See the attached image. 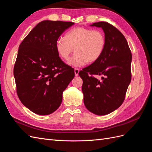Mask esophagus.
I'll list each match as a JSON object with an SVG mask.
<instances>
[{"label": "esophagus", "instance_id": "34e87169", "mask_svg": "<svg viewBox=\"0 0 152 152\" xmlns=\"http://www.w3.org/2000/svg\"><path fill=\"white\" fill-rule=\"evenodd\" d=\"M74 72H75V75L77 76L79 75V70L78 68H75L74 69Z\"/></svg>", "mask_w": 152, "mask_h": 152}]
</instances>
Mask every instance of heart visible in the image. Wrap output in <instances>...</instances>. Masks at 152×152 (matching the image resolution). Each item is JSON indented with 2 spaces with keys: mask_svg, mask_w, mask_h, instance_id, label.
Here are the masks:
<instances>
[{
  "mask_svg": "<svg viewBox=\"0 0 152 152\" xmlns=\"http://www.w3.org/2000/svg\"><path fill=\"white\" fill-rule=\"evenodd\" d=\"M106 47L105 35L102 31L76 27L65 35V39L59 38L56 42L57 53L67 61L75 49V53L68 64L80 67L87 62L94 63L102 57Z\"/></svg>",
  "mask_w": 152,
  "mask_h": 152,
  "instance_id": "1",
  "label": "heart"
}]
</instances>
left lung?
<instances>
[{
    "mask_svg": "<svg viewBox=\"0 0 152 152\" xmlns=\"http://www.w3.org/2000/svg\"><path fill=\"white\" fill-rule=\"evenodd\" d=\"M92 26L103 29L106 38L104 53L98 61L82 69V90L86 108L98 115L117 110L124 102L131 80L132 54L121 32L107 22L94 23ZM103 75L102 81L93 77Z\"/></svg>",
    "mask_w": 152,
    "mask_h": 152,
    "instance_id": "left-lung-1",
    "label": "left lung"
}]
</instances>
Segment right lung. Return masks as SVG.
I'll return each instance as SVG.
<instances>
[{
  "label": "right lung",
  "instance_id": "1",
  "mask_svg": "<svg viewBox=\"0 0 152 152\" xmlns=\"http://www.w3.org/2000/svg\"><path fill=\"white\" fill-rule=\"evenodd\" d=\"M73 22H40L22 41L14 66L16 91L24 106L47 115L60 106L63 92L74 78V69L59 57L56 42Z\"/></svg>",
  "mask_w": 152,
  "mask_h": 152
}]
</instances>
